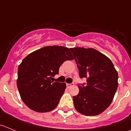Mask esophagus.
Masks as SVG:
<instances>
[{"label":"esophagus","instance_id":"obj_1","mask_svg":"<svg viewBox=\"0 0 131 131\" xmlns=\"http://www.w3.org/2000/svg\"><path fill=\"white\" fill-rule=\"evenodd\" d=\"M72 85H73V83H72V84H67V88H69L70 87L72 86Z\"/></svg>","mask_w":131,"mask_h":131}]
</instances>
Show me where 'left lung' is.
Wrapping results in <instances>:
<instances>
[{"instance_id":"8db88e82","label":"left lung","mask_w":131,"mask_h":131,"mask_svg":"<svg viewBox=\"0 0 131 131\" xmlns=\"http://www.w3.org/2000/svg\"><path fill=\"white\" fill-rule=\"evenodd\" d=\"M81 79L87 84L79 85V92L73 96V104L79 113L97 115L112 103L118 88V73L110 59L93 48H70Z\"/></svg>"}]
</instances>
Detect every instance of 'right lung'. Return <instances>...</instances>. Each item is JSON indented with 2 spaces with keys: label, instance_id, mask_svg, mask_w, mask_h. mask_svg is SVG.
<instances>
[{
  "label": "right lung",
  "instance_id": "add662e5",
  "mask_svg": "<svg viewBox=\"0 0 131 131\" xmlns=\"http://www.w3.org/2000/svg\"><path fill=\"white\" fill-rule=\"evenodd\" d=\"M73 59L68 48L46 46L29 54L18 67L17 87L24 103L40 113L53 110L66 88L64 82H54L64 61Z\"/></svg>",
  "mask_w": 131,
  "mask_h": 131
}]
</instances>
